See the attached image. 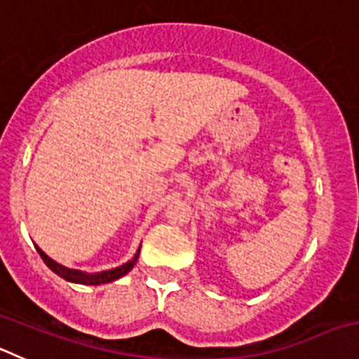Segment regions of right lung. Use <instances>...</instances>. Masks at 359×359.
<instances>
[{"label": "right lung", "instance_id": "right-lung-1", "mask_svg": "<svg viewBox=\"0 0 359 359\" xmlns=\"http://www.w3.org/2000/svg\"><path fill=\"white\" fill-rule=\"evenodd\" d=\"M36 252H39L40 257L43 259V262H46V264L49 266V268L53 269L57 276H61V278L68 280V282H74V284L100 285V284H109V282H114V280L121 278L123 275H126V273L130 271V269L135 266V262H137L141 248L135 252V255L130 259V261L125 262L123 266H118V268H112V269H107V271H98V273H86V271H81V269L67 268V266L53 261V259H50L46 252H42V248L36 247Z\"/></svg>", "mask_w": 359, "mask_h": 359}]
</instances>
